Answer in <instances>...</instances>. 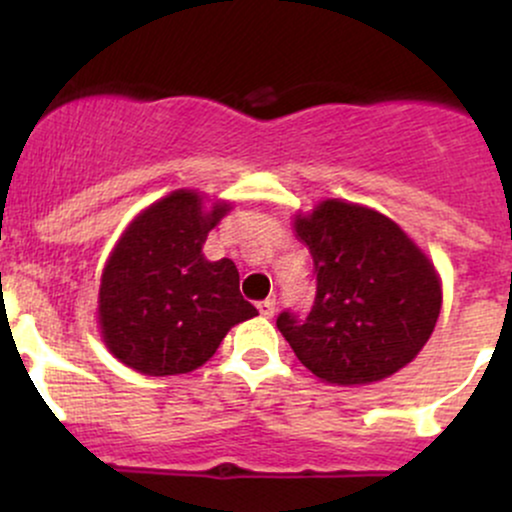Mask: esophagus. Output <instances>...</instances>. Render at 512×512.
Listing matches in <instances>:
<instances>
[{
  "label": "esophagus",
  "mask_w": 512,
  "mask_h": 512,
  "mask_svg": "<svg viewBox=\"0 0 512 512\" xmlns=\"http://www.w3.org/2000/svg\"><path fill=\"white\" fill-rule=\"evenodd\" d=\"M257 310H260V313H262L264 317H272L274 310H276V301H274V298H267V301H260V303H257Z\"/></svg>",
  "instance_id": "obj_1"
}]
</instances>
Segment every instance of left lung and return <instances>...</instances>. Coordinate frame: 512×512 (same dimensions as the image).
Masks as SVG:
<instances>
[{"instance_id": "obj_1", "label": "left lung", "mask_w": 512, "mask_h": 512, "mask_svg": "<svg viewBox=\"0 0 512 512\" xmlns=\"http://www.w3.org/2000/svg\"><path fill=\"white\" fill-rule=\"evenodd\" d=\"M313 257L315 301L286 308L276 327L317 378L363 385L397 373L424 349L440 313V281L426 255L378 211L327 199L296 219Z\"/></svg>"}]
</instances>
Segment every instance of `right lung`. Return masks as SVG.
I'll use <instances>...</instances> for the list:
<instances>
[{
  "label": "right lung",
  "instance_id": "obj_1",
  "mask_svg": "<svg viewBox=\"0 0 512 512\" xmlns=\"http://www.w3.org/2000/svg\"><path fill=\"white\" fill-rule=\"evenodd\" d=\"M226 211V204L204 211L195 192L178 190L137 216L115 245L101 281V330L129 368L190 373L233 325L257 315L240 296L236 264L202 255Z\"/></svg>",
  "mask_w": 512,
  "mask_h": 512
}]
</instances>
